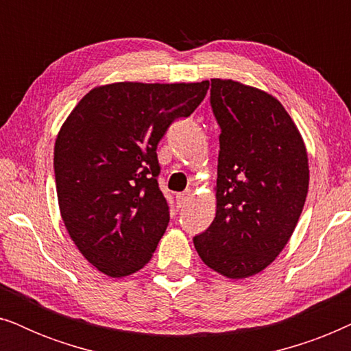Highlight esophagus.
Returning <instances> with one entry per match:
<instances>
[{"mask_svg":"<svg viewBox=\"0 0 351 351\" xmlns=\"http://www.w3.org/2000/svg\"><path fill=\"white\" fill-rule=\"evenodd\" d=\"M191 198H193V195H191L190 190L182 191V193H177V196H176L177 206H179V208H185V206L189 204V201H190Z\"/></svg>","mask_w":351,"mask_h":351,"instance_id":"esophagus-1","label":"esophagus"}]
</instances>
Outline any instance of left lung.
Wrapping results in <instances>:
<instances>
[{
    "label": "left lung",
    "instance_id": "left-lung-1",
    "mask_svg": "<svg viewBox=\"0 0 351 351\" xmlns=\"http://www.w3.org/2000/svg\"><path fill=\"white\" fill-rule=\"evenodd\" d=\"M220 128L217 213L193 238L201 261L220 275L262 271L289 241L308 193V158L285 107L232 80H210Z\"/></svg>",
    "mask_w": 351,
    "mask_h": 351
}]
</instances>
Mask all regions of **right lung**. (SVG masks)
Instances as JSON below:
<instances>
[{"label": "right lung", "mask_w": 351, "mask_h": 351, "mask_svg": "<svg viewBox=\"0 0 351 351\" xmlns=\"http://www.w3.org/2000/svg\"><path fill=\"white\" fill-rule=\"evenodd\" d=\"M209 81L114 83L84 95L54 147L62 219L86 261L119 278L141 270L167 223L156 147L203 102Z\"/></svg>", "instance_id": "add662e5"}]
</instances>
